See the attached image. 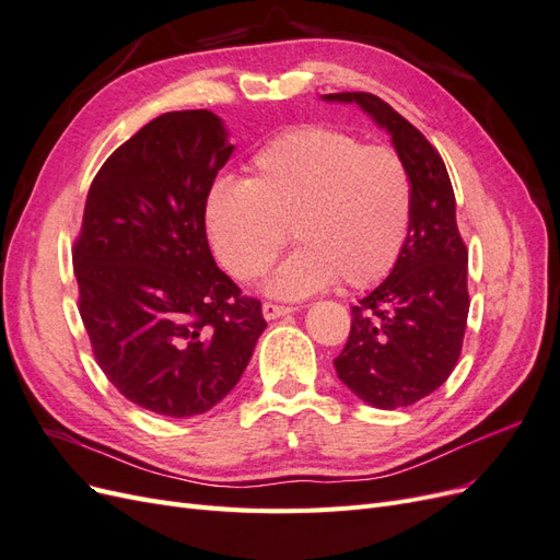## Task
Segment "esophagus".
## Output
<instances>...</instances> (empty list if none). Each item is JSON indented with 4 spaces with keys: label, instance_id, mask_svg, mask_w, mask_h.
<instances>
[{
    "label": "esophagus",
    "instance_id": "1",
    "mask_svg": "<svg viewBox=\"0 0 560 560\" xmlns=\"http://www.w3.org/2000/svg\"><path fill=\"white\" fill-rule=\"evenodd\" d=\"M261 313H264L266 319H278V317H282V315L294 313V308H290V306H278V303L266 301L264 306H261Z\"/></svg>",
    "mask_w": 560,
    "mask_h": 560
}]
</instances>
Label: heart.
Wrapping results in <instances>:
<instances>
[{
  "label": "heart",
  "instance_id": "heart-1",
  "mask_svg": "<svg viewBox=\"0 0 560 560\" xmlns=\"http://www.w3.org/2000/svg\"><path fill=\"white\" fill-rule=\"evenodd\" d=\"M411 210L413 184L397 151L303 126L254 151L247 179L212 182L206 231L217 261L249 282L276 261L290 229L299 247L266 292L303 299L338 278L352 290L383 280L409 235Z\"/></svg>",
  "mask_w": 560,
  "mask_h": 560
}]
</instances>
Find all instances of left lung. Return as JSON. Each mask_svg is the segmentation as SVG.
I'll list each match as a JSON object with an SVG mask.
<instances>
[{
	"label": "left lung",
	"instance_id": "1",
	"mask_svg": "<svg viewBox=\"0 0 560 560\" xmlns=\"http://www.w3.org/2000/svg\"><path fill=\"white\" fill-rule=\"evenodd\" d=\"M358 105L393 138L413 184L406 243L389 276L352 306L350 336L336 374L376 409H401L444 385L460 358L469 313L467 247L439 151L416 126L371 93H329Z\"/></svg>",
	"mask_w": 560,
	"mask_h": 560
}]
</instances>
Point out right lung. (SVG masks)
<instances>
[{"label": "right lung", "instance_id": "add662e5", "mask_svg": "<svg viewBox=\"0 0 560 560\" xmlns=\"http://www.w3.org/2000/svg\"><path fill=\"white\" fill-rule=\"evenodd\" d=\"M233 154L222 118L167 112L100 167L74 243L79 313L109 383L171 418L222 401L266 329L261 303L219 270L206 194Z\"/></svg>", "mask_w": 560, "mask_h": 560}]
</instances>
